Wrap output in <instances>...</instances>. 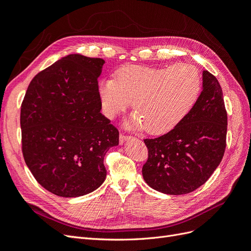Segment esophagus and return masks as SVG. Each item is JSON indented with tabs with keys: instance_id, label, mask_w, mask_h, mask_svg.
Returning <instances> with one entry per match:
<instances>
[{
	"instance_id": "1",
	"label": "esophagus",
	"mask_w": 251,
	"mask_h": 251,
	"mask_svg": "<svg viewBox=\"0 0 251 251\" xmlns=\"http://www.w3.org/2000/svg\"><path fill=\"white\" fill-rule=\"evenodd\" d=\"M131 138H132L131 136H127V135H125V134H120L119 135V142H120V144H124L126 140L131 139Z\"/></svg>"
}]
</instances>
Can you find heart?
Listing matches in <instances>:
<instances>
[{"label":"heart","mask_w":251,"mask_h":251,"mask_svg":"<svg viewBox=\"0 0 251 251\" xmlns=\"http://www.w3.org/2000/svg\"><path fill=\"white\" fill-rule=\"evenodd\" d=\"M202 88L199 70L178 64L162 68L125 66L115 80L103 79L98 87L101 110L108 118L125 112L133 101L131 124L161 135L172 131L192 111Z\"/></svg>","instance_id":"obj_1"}]
</instances>
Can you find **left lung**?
<instances>
[{
	"label": "left lung",
	"mask_w": 251,
	"mask_h": 251,
	"mask_svg": "<svg viewBox=\"0 0 251 251\" xmlns=\"http://www.w3.org/2000/svg\"><path fill=\"white\" fill-rule=\"evenodd\" d=\"M202 76L203 90L188 115L169 133L144 139L149 158L142 176L155 191L194 192L209 179L224 156L227 112L222 88L208 71Z\"/></svg>",
	"instance_id": "left-lung-1"
}]
</instances>
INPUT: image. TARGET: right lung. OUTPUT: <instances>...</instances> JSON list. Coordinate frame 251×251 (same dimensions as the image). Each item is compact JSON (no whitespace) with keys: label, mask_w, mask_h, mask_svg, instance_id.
<instances>
[{"label":"right lung","mask_w":251,"mask_h":251,"mask_svg":"<svg viewBox=\"0 0 251 251\" xmlns=\"http://www.w3.org/2000/svg\"><path fill=\"white\" fill-rule=\"evenodd\" d=\"M104 60L70 54L37 73L21 107L22 151L39 183L74 198L107 176L103 158L119 132L100 113L98 77Z\"/></svg>","instance_id":"right-lung-1"}]
</instances>
